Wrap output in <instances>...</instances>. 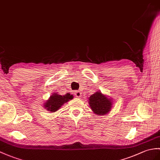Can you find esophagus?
I'll return each instance as SVG.
<instances>
[{
  "label": "esophagus",
  "mask_w": 160,
  "mask_h": 160,
  "mask_svg": "<svg viewBox=\"0 0 160 160\" xmlns=\"http://www.w3.org/2000/svg\"><path fill=\"white\" fill-rule=\"evenodd\" d=\"M81 95H82V93L80 92V91H76V92H75V96H76V98H80Z\"/></svg>",
  "instance_id": "esophagus-1"
}]
</instances>
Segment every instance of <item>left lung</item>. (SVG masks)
I'll list each match as a JSON object with an SVG mask.
<instances>
[{"mask_svg": "<svg viewBox=\"0 0 160 160\" xmlns=\"http://www.w3.org/2000/svg\"><path fill=\"white\" fill-rule=\"evenodd\" d=\"M88 103L92 112L98 115H104L111 110L112 101L107 96L103 95L101 91H97L88 98Z\"/></svg>", "mask_w": 160, "mask_h": 160, "instance_id": "1", "label": "left lung"}]
</instances>
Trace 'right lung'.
I'll list each match as a JSON object with an SVG mask.
<instances>
[{"label": "right lung", "mask_w": 160, "mask_h": 160, "mask_svg": "<svg viewBox=\"0 0 160 160\" xmlns=\"http://www.w3.org/2000/svg\"><path fill=\"white\" fill-rule=\"evenodd\" d=\"M73 98V96L70 93L61 95L54 92L47 100V102L44 103V108L51 112H57V110L60 108L65 103L72 99Z\"/></svg>", "instance_id": "obj_1"}]
</instances>
